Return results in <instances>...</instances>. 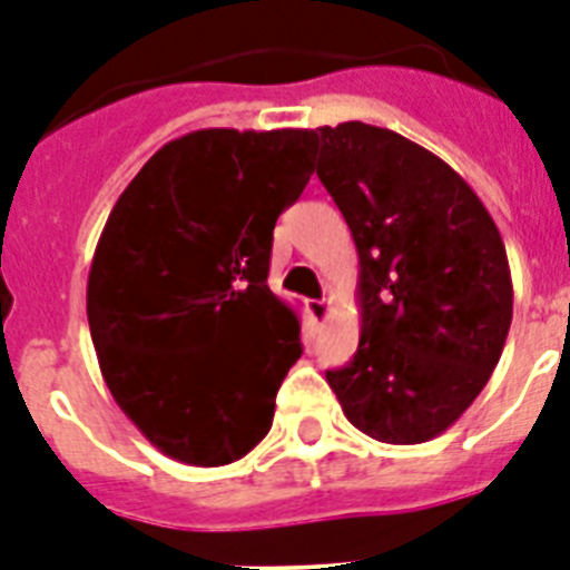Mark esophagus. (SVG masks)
Instances as JSON below:
<instances>
[{
	"label": "esophagus",
	"instance_id": "esophagus-1",
	"mask_svg": "<svg viewBox=\"0 0 570 570\" xmlns=\"http://www.w3.org/2000/svg\"><path fill=\"white\" fill-rule=\"evenodd\" d=\"M309 315H313V322L315 324H322L324 318H327L330 315V301L327 298H322V301H309Z\"/></svg>",
	"mask_w": 570,
	"mask_h": 570
}]
</instances>
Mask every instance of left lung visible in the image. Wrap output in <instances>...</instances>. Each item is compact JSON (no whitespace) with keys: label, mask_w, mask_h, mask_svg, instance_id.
Returning a JSON list of instances; mask_svg holds the SVG:
<instances>
[{"label":"left lung","mask_w":570,"mask_h":570,"mask_svg":"<svg viewBox=\"0 0 570 570\" xmlns=\"http://www.w3.org/2000/svg\"><path fill=\"white\" fill-rule=\"evenodd\" d=\"M315 174L358 255L362 336L327 371L344 417L382 443L438 438L481 394L513 322L490 212L443 159L362 121L318 127Z\"/></svg>","instance_id":"8db88e82"}]
</instances>
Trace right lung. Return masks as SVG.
Returning a JSON list of instances; mask_svg holds the SVG:
<instances>
[{"label":"right lung","mask_w":570,"mask_h":570,"mask_svg":"<svg viewBox=\"0 0 570 570\" xmlns=\"http://www.w3.org/2000/svg\"><path fill=\"white\" fill-rule=\"evenodd\" d=\"M313 130H196L153 153L95 248L86 315L115 403L190 466L240 461L275 417L301 322L266 284Z\"/></svg>","instance_id":"1"}]
</instances>
